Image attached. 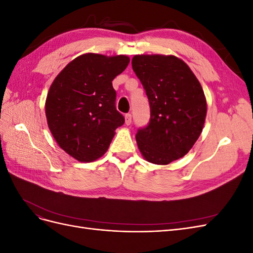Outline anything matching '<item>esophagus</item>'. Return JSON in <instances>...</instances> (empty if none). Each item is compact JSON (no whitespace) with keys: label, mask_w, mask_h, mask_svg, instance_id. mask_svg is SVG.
<instances>
[{"label":"esophagus","mask_w":253,"mask_h":253,"mask_svg":"<svg viewBox=\"0 0 253 253\" xmlns=\"http://www.w3.org/2000/svg\"><path fill=\"white\" fill-rule=\"evenodd\" d=\"M125 121H126V126L131 125V122H132V115H131V114H126V116H125Z\"/></svg>","instance_id":"esophagus-1"}]
</instances>
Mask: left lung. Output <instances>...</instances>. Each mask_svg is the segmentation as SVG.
Returning a JSON list of instances; mask_svg holds the SVG:
<instances>
[{
    "instance_id": "1",
    "label": "left lung",
    "mask_w": 253,
    "mask_h": 253,
    "mask_svg": "<svg viewBox=\"0 0 253 253\" xmlns=\"http://www.w3.org/2000/svg\"><path fill=\"white\" fill-rule=\"evenodd\" d=\"M132 66L151 110L149 125L136 134L137 145L147 162L169 165L185 156L202 134L207 115L203 87L173 55H136Z\"/></svg>"
}]
</instances>
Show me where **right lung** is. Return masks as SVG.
I'll return each mask as SVG.
<instances>
[{"label":"right lung","instance_id":"right-lung-1","mask_svg":"<svg viewBox=\"0 0 253 253\" xmlns=\"http://www.w3.org/2000/svg\"><path fill=\"white\" fill-rule=\"evenodd\" d=\"M129 58L84 53L71 61L52 81L45 115L59 147L80 163H91L108 151L115 129L125 124L116 110L112 81Z\"/></svg>","mask_w":253,"mask_h":253}]
</instances>
